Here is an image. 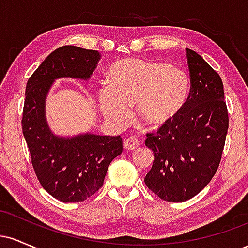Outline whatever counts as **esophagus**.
Wrapping results in <instances>:
<instances>
[{"mask_svg": "<svg viewBox=\"0 0 248 248\" xmlns=\"http://www.w3.org/2000/svg\"><path fill=\"white\" fill-rule=\"evenodd\" d=\"M124 147L127 150H135L136 148L140 147V142L135 138H128L124 142Z\"/></svg>", "mask_w": 248, "mask_h": 248, "instance_id": "1", "label": "esophagus"}]
</instances>
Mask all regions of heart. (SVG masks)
<instances>
[{
    "instance_id": "1",
    "label": "heart",
    "mask_w": 248,
    "mask_h": 248,
    "mask_svg": "<svg viewBox=\"0 0 248 248\" xmlns=\"http://www.w3.org/2000/svg\"><path fill=\"white\" fill-rule=\"evenodd\" d=\"M108 88L98 93L100 110L107 120L126 126L129 107L150 127L171 124L183 113L191 95V80L183 70L164 62L126 58L107 72Z\"/></svg>"
}]
</instances>
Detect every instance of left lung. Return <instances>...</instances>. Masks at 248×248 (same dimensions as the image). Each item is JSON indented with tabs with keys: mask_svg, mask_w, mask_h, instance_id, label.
Listing matches in <instances>:
<instances>
[{
	"mask_svg": "<svg viewBox=\"0 0 248 248\" xmlns=\"http://www.w3.org/2000/svg\"><path fill=\"white\" fill-rule=\"evenodd\" d=\"M191 95L181 115L147 134L154 153L144 183L163 201L186 202L210 183L223 154L229 129L224 85L215 70L195 51L186 49Z\"/></svg>",
	"mask_w": 248,
	"mask_h": 248,
	"instance_id": "left-lung-1",
	"label": "left lung"
}]
</instances>
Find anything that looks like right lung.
I'll return each mask as SVG.
<instances>
[{"mask_svg":"<svg viewBox=\"0 0 248 248\" xmlns=\"http://www.w3.org/2000/svg\"><path fill=\"white\" fill-rule=\"evenodd\" d=\"M100 53L75 45L51 52L30 77L25 87L22 129L31 162L45 191L64 203L82 202L104 184L107 169L122 153V139L92 133L57 135L51 130L45 102L57 79L88 80Z\"/></svg>","mask_w":248,"mask_h":248,"instance_id":"obj_1","label":"right lung"}]
</instances>
